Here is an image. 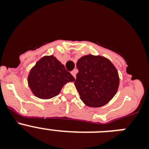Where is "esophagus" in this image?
<instances>
[{
  "label": "esophagus",
  "mask_w": 149,
  "mask_h": 149,
  "mask_svg": "<svg viewBox=\"0 0 149 149\" xmlns=\"http://www.w3.org/2000/svg\"><path fill=\"white\" fill-rule=\"evenodd\" d=\"M71 73H72V75H73V77H74V78H75V77H76V73H77V70L72 71V72H71Z\"/></svg>",
  "instance_id": "34e87169"
}]
</instances>
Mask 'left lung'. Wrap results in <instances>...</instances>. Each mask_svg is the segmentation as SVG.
Instances as JSON below:
<instances>
[{
	"label": "left lung",
	"instance_id": "1",
	"mask_svg": "<svg viewBox=\"0 0 149 149\" xmlns=\"http://www.w3.org/2000/svg\"><path fill=\"white\" fill-rule=\"evenodd\" d=\"M77 68L78 73L74 85L85 104L99 107L113 98L119 88V77L108 59L86 55L77 60Z\"/></svg>",
	"mask_w": 149,
	"mask_h": 149
}]
</instances>
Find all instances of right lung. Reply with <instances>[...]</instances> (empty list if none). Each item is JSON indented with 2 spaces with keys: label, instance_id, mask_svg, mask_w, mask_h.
<instances>
[{
  "label": "right lung",
  "instance_id": "right-lung-1",
  "mask_svg": "<svg viewBox=\"0 0 149 149\" xmlns=\"http://www.w3.org/2000/svg\"><path fill=\"white\" fill-rule=\"evenodd\" d=\"M74 77L54 56H45L31 68L27 82L33 95L41 99H49L57 95L68 82Z\"/></svg>",
  "mask_w": 149,
  "mask_h": 149
}]
</instances>
